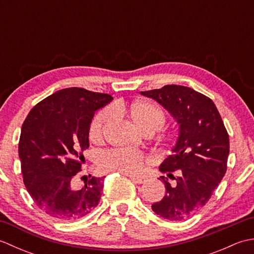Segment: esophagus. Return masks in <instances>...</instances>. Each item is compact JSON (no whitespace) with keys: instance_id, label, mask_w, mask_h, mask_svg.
I'll return each instance as SVG.
<instances>
[{"instance_id":"obj_1","label":"esophagus","mask_w":254,"mask_h":254,"mask_svg":"<svg viewBox=\"0 0 254 254\" xmlns=\"http://www.w3.org/2000/svg\"><path fill=\"white\" fill-rule=\"evenodd\" d=\"M130 179H131L134 183H136V185H142V183H144V179H142V178H137V177L130 176Z\"/></svg>"}]
</instances>
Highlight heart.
Listing matches in <instances>:
<instances>
[{
  "label": "heart",
  "mask_w": 254,
  "mask_h": 254,
  "mask_svg": "<svg viewBox=\"0 0 254 254\" xmlns=\"http://www.w3.org/2000/svg\"><path fill=\"white\" fill-rule=\"evenodd\" d=\"M115 110L127 116L143 131H158L164 127L166 115L161 108L150 101H137L133 104L117 102ZM115 113L105 108L96 113L89 124V138L93 142L104 139ZM149 163V158L135 150H112L104 153L99 158V166L106 171H119L126 175H138Z\"/></svg>",
  "instance_id": "b5f03b06"
}]
</instances>
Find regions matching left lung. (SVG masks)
Wrapping results in <instances>:
<instances>
[{"label":"left lung","instance_id":"8db88e82","mask_svg":"<svg viewBox=\"0 0 254 254\" xmlns=\"http://www.w3.org/2000/svg\"><path fill=\"white\" fill-rule=\"evenodd\" d=\"M141 94L157 101L179 124L172 154L159 167L175 182L170 185L168 178L161 177L166 195L152 209L165 219H187L208 202L226 174L227 130L213 100L190 87L166 85ZM174 171L179 177H173Z\"/></svg>","mask_w":254,"mask_h":254}]
</instances>
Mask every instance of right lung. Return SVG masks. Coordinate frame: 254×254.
Masks as SVG:
<instances>
[{
	"label": "right lung",
	"mask_w": 254,
	"mask_h": 254,
	"mask_svg": "<svg viewBox=\"0 0 254 254\" xmlns=\"http://www.w3.org/2000/svg\"><path fill=\"white\" fill-rule=\"evenodd\" d=\"M108 94L71 87L32 108L21 127L18 156L27 191L42 212L62 222L89 214L99 203L104 178L73 186L89 147L95 112L112 100Z\"/></svg>",
	"instance_id": "right-lung-1"
}]
</instances>
